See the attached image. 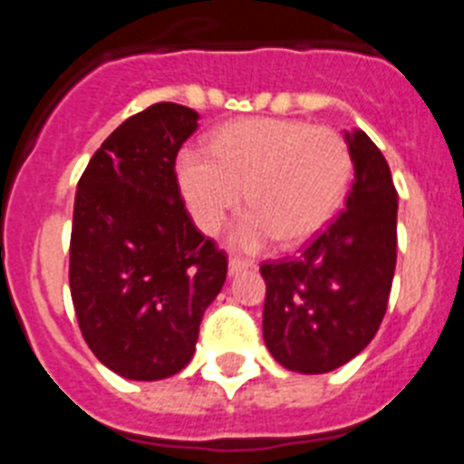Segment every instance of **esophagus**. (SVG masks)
Masks as SVG:
<instances>
[{
	"mask_svg": "<svg viewBox=\"0 0 464 464\" xmlns=\"http://www.w3.org/2000/svg\"><path fill=\"white\" fill-rule=\"evenodd\" d=\"M248 267H253V262L241 260V257H229V262H227L229 276H237V274L244 272V269H248Z\"/></svg>",
	"mask_w": 464,
	"mask_h": 464,
	"instance_id": "obj_1",
	"label": "esophagus"
}]
</instances>
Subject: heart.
Masks as SVG:
<instances>
[{"label": "heart", "instance_id": "1", "mask_svg": "<svg viewBox=\"0 0 464 464\" xmlns=\"http://www.w3.org/2000/svg\"><path fill=\"white\" fill-rule=\"evenodd\" d=\"M353 160L330 127L293 118H246L213 134L211 150L186 146L176 179L197 227L211 235L244 199L251 207L229 241L257 251L314 239L346 199Z\"/></svg>", "mask_w": 464, "mask_h": 464}]
</instances>
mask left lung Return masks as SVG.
Here are the masks:
<instances>
[{
  "instance_id": "1",
  "label": "left lung",
  "mask_w": 464,
  "mask_h": 464,
  "mask_svg": "<svg viewBox=\"0 0 464 464\" xmlns=\"http://www.w3.org/2000/svg\"><path fill=\"white\" fill-rule=\"evenodd\" d=\"M355 181L346 208L295 260L267 262L262 337L285 370L325 374L353 360L383 321L397 262L391 167L362 130L343 134Z\"/></svg>"
}]
</instances>
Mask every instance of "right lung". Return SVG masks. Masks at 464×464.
I'll list each match as a JSON object with an SVG mask.
<instances>
[{
    "label": "right lung",
    "mask_w": 464,
    "mask_h": 464,
    "mask_svg": "<svg viewBox=\"0 0 464 464\" xmlns=\"http://www.w3.org/2000/svg\"><path fill=\"white\" fill-rule=\"evenodd\" d=\"M197 121L174 102L149 106L106 137L76 186L73 309L90 351L122 379L179 374L227 276V257L195 227L176 181V153Z\"/></svg>",
    "instance_id": "add662e5"
}]
</instances>
